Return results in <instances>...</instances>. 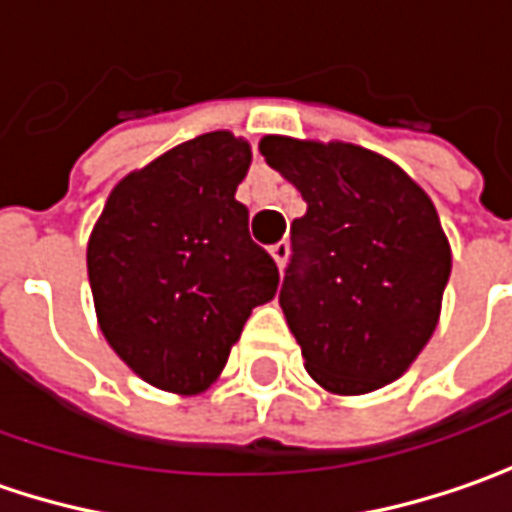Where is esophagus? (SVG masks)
I'll use <instances>...</instances> for the list:
<instances>
[{"mask_svg":"<svg viewBox=\"0 0 512 512\" xmlns=\"http://www.w3.org/2000/svg\"><path fill=\"white\" fill-rule=\"evenodd\" d=\"M270 256L276 259V265H279V270L287 265V256H290V245L287 242H276V245L270 247Z\"/></svg>","mask_w":512,"mask_h":512,"instance_id":"obj_1","label":"esophagus"}]
</instances>
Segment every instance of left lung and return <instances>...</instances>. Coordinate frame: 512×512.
Returning <instances> with one entry per match:
<instances>
[{
    "label": "left lung",
    "mask_w": 512,
    "mask_h": 512,
    "mask_svg": "<svg viewBox=\"0 0 512 512\" xmlns=\"http://www.w3.org/2000/svg\"><path fill=\"white\" fill-rule=\"evenodd\" d=\"M259 150L307 202L279 293L305 370L339 396L396 382L439 325L450 279L430 196L396 162L350 142L265 136Z\"/></svg>",
    "instance_id": "left-lung-1"
}]
</instances>
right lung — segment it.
Wrapping results in <instances>:
<instances>
[{
    "label": "right lung",
    "mask_w": 512,
    "mask_h": 512,
    "mask_svg": "<svg viewBox=\"0 0 512 512\" xmlns=\"http://www.w3.org/2000/svg\"><path fill=\"white\" fill-rule=\"evenodd\" d=\"M250 159L242 136L202 133L128 173L90 230L99 327L159 390L205 393L250 310L276 296L279 267L250 239L247 207L236 202Z\"/></svg>",
    "instance_id": "1"
}]
</instances>
